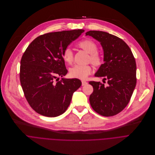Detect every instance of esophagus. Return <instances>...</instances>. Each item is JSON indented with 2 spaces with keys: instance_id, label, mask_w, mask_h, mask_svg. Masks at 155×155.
I'll list each match as a JSON object with an SVG mask.
<instances>
[{
  "instance_id": "1",
  "label": "esophagus",
  "mask_w": 155,
  "mask_h": 155,
  "mask_svg": "<svg viewBox=\"0 0 155 155\" xmlns=\"http://www.w3.org/2000/svg\"><path fill=\"white\" fill-rule=\"evenodd\" d=\"M87 82H86V81H82V85L83 86V85H86V84H87Z\"/></svg>"
}]
</instances>
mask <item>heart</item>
<instances>
[{"mask_svg": "<svg viewBox=\"0 0 155 155\" xmlns=\"http://www.w3.org/2000/svg\"><path fill=\"white\" fill-rule=\"evenodd\" d=\"M78 46L89 54L88 60L95 67L100 66L103 59L101 54L97 51V44L90 39H85L78 43ZM63 58L66 63L71 64L73 61V52L70 48H67L63 52ZM92 70L90 65H76L70 69V76L73 78L85 79Z\"/></svg>", "mask_w": 155, "mask_h": 155, "instance_id": "b5f03b06", "label": "heart"}]
</instances>
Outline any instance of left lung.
<instances>
[{
  "instance_id": "1",
  "label": "left lung",
  "mask_w": 155,
  "mask_h": 155,
  "mask_svg": "<svg viewBox=\"0 0 155 155\" xmlns=\"http://www.w3.org/2000/svg\"><path fill=\"white\" fill-rule=\"evenodd\" d=\"M86 35L98 41L104 51V64L95 73L104 77L100 82L90 81L94 87L89 101L96 112L104 117L117 115L130 101L136 85V64L127 44L121 38L103 31L90 30Z\"/></svg>"
}]
</instances>
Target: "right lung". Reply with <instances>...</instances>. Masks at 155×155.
I'll return each instance as SVG.
<instances>
[{
    "label": "right lung",
    "instance_id": "add662e5",
    "mask_svg": "<svg viewBox=\"0 0 155 155\" xmlns=\"http://www.w3.org/2000/svg\"><path fill=\"white\" fill-rule=\"evenodd\" d=\"M84 32L78 29L45 34L36 38L23 54L21 84L29 105L39 114L55 117L64 114L73 93L81 86L78 79L58 81L57 78L68 73L64 51Z\"/></svg>",
    "mask_w": 155,
    "mask_h": 155
}]
</instances>
